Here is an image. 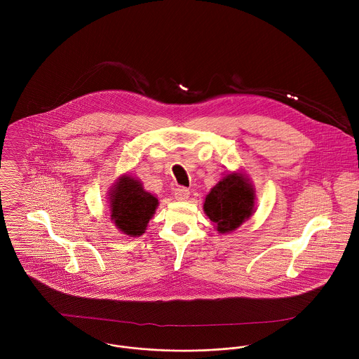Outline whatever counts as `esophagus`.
Segmentation results:
<instances>
[{"instance_id":"obj_1","label":"esophagus","mask_w":359,"mask_h":359,"mask_svg":"<svg viewBox=\"0 0 359 359\" xmlns=\"http://www.w3.org/2000/svg\"><path fill=\"white\" fill-rule=\"evenodd\" d=\"M174 198L177 201H187L189 198V189L184 188V187H180L174 191Z\"/></svg>"}]
</instances>
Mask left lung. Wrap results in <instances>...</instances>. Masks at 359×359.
<instances>
[{
	"mask_svg": "<svg viewBox=\"0 0 359 359\" xmlns=\"http://www.w3.org/2000/svg\"><path fill=\"white\" fill-rule=\"evenodd\" d=\"M256 191L242 172H231L205 196V215L219 233H229L249 219L255 211Z\"/></svg>",
	"mask_w": 359,
	"mask_h": 359,
	"instance_id": "1",
	"label": "left lung"
}]
</instances>
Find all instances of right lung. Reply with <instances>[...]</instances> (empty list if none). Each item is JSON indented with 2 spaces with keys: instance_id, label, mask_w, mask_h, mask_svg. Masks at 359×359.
<instances>
[{
  "instance_id": "obj_1",
  "label": "right lung",
  "mask_w": 359,
  "mask_h": 359,
  "mask_svg": "<svg viewBox=\"0 0 359 359\" xmlns=\"http://www.w3.org/2000/svg\"><path fill=\"white\" fill-rule=\"evenodd\" d=\"M110 219L128 236L145 233L149 219L158 205L157 198L142 188L140 180L121 175L109 192Z\"/></svg>"
}]
</instances>
